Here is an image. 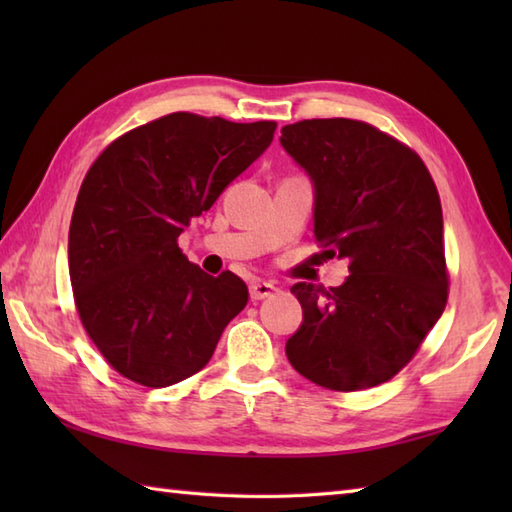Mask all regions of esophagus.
Segmentation results:
<instances>
[{
	"label": "esophagus",
	"instance_id": "esophagus-1",
	"mask_svg": "<svg viewBox=\"0 0 512 512\" xmlns=\"http://www.w3.org/2000/svg\"><path fill=\"white\" fill-rule=\"evenodd\" d=\"M275 292H277V288L273 284H268V281H253V284H250V299L253 301H262V299L273 297Z\"/></svg>",
	"mask_w": 512,
	"mask_h": 512
}]
</instances>
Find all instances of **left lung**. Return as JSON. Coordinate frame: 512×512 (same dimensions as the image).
I'll return each mask as SVG.
<instances>
[{
    "mask_svg": "<svg viewBox=\"0 0 512 512\" xmlns=\"http://www.w3.org/2000/svg\"><path fill=\"white\" fill-rule=\"evenodd\" d=\"M279 140L314 182L323 255L350 262L339 288L292 286L303 323L286 343L288 361L332 391L387 383L449 299L436 182L411 147L352 118L299 121Z\"/></svg>",
    "mask_w": 512,
    "mask_h": 512,
    "instance_id": "obj_1",
    "label": "left lung"
}]
</instances>
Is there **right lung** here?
Returning a JSON list of instances; mask_svg holds the SVG:
<instances>
[{
    "label": "right lung",
    "mask_w": 512,
    "mask_h": 512,
    "mask_svg": "<svg viewBox=\"0 0 512 512\" xmlns=\"http://www.w3.org/2000/svg\"><path fill=\"white\" fill-rule=\"evenodd\" d=\"M275 127L173 112L118 136L85 173L68 242L74 306L121 376L180 383L244 310V281L206 275L178 237L264 154Z\"/></svg>",
    "instance_id": "obj_1"
}]
</instances>
